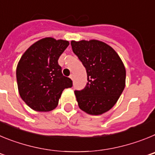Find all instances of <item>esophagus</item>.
<instances>
[{
  "instance_id": "34e87169",
  "label": "esophagus",
  "mask_w": 155,
  "mask_h": 155,
  "mask_svg": "<svg viewBox=\"0 0 155 155\" xmlns=\"http://www.w3.org/2000/svg\"><path fill=\"white\" fill-rule=\"evenodd\" d=\"M70 78H71V80L74 81V74H71L70 75Z\"/></svg>"
}]
</instances>
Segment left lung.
Listing matches in <instances>:
<instances>
[{
  "mask_svg": "<svg viewBox=\"0 0 155 155\" xmlns=\"http://www.w3.org/2000/svg\"><path fill=\"white\" fill-rule=\"evenodd\" d=\"M74 53L87 72V83L75 90L78 106L91 115L109 111L118 101L125 87L126 69L113 48L98 40L71 41Z\"/></svg>",
  "mask_w": 155,
  "mask_h": 155,
  "instance_id": "obj_1",
  "label": "left lung"
}]
</instances>
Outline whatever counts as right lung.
I'll use <instances>...</instances> for the list:
<instances>
[{
  "mask_svg": "<svg viewBox=\"0 0 155 155\" xmlns=\"http://www.w3.org/2000/svg\"><path fill=\"white\" fill-rule=\"evenodd\" d=\"M69 42L45 38L31 45L21 57L16 70L20 96L31 109L48 112L55 109L72 80L62 74L60 56Z\"/></svg>",
  "mask_w": 155,
  "mask_h": 155,
  "instance_id": "obj_1",
  "label": "right lung"
}]
</instances>
